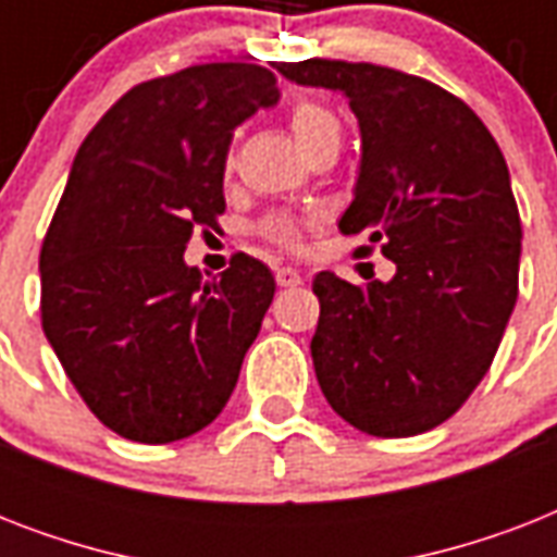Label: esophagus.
Listing matches in <instances>:
<instances>
[{"label":"esophagus","mask_w":557,"mask_h":557,"mask_svg":"<svg viewBox=\"0 0 557 557\" xmlns=\"http://www.w3.org/2000/svg\"><path fill=\"white\" fill-rule=\"evenodd\" d=\"M274 277H277V286H283V288L300 286V283H304V277H300V271L288 269V265L277 269V274H274Z\"/></svg>","instance_id":"1"}]
</instances>
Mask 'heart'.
I'll return each mask as SVG.
<instances>
[{"label": "heart", "instance_id": "heart-1", "mask_svg": "<svg viewBox=\"0 0 557 557\" xmlns=\"http://www.w3.org/2000/svg\"><path fill=\"white\" fill-rule=\"evenodd\" d=\"M288 126H292L297 144L306 150V147L318 141L323 133L338 129V121H335V115H332L330 109L321 107L318 100L300 98L292 103V109H288ZM227 168H231V159H227ZM309 222H312V219L297 216L292 210H274V213L260 219L257 234H260L262 239H269V243L280 245V248H286V251H297V248H304V231Z\"/></svg>", "mask_w": 557, "mask_h": 557}]
</instances>
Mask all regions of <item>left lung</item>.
I'll list each match as a JSON object with an SVG mask.
<instances>
[{"instance_id": "obj_1", "label": "left lung", "mask_w": 557, "mask_h": 557, "mask_svg": "<svg viewBox=\"0 0 557 557\" xmlns=\"http://www.w3.org/2000/svg\"><path fill=\"white\" fill-rule=\"evenodd\" d=\"M274 69L347 95L364 152L338 227L396 262L389 283L314 277L318 384L370 436L431 431L483 381L518 300L523 231L506 159L474 109L424 77L321 57Z\"/></svg>"}]
</instances>
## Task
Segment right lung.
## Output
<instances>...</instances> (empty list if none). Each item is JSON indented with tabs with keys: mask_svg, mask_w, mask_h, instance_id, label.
Masks as SVG:
<instances>
[{
	"mask_svg": "<svg viewBox=\"0 0 557 557\" xmlns=\"http://www.w3.org/2000/svg\"><path fill=\"white\" fill-rule=\"evenodd\" d=\"M277 98L262 65H190L133 86L74 156L39 251L42 332L86 407L124 440H185L234 393L274 277L234 253L205 280L185 248L225 213L234 129Z\"/></svg>",
	"mask_w": 557,
	"mask_h": 557,
	"instance_id": "right-lung-1",
	"label": "right lung"
}]
</instances>
